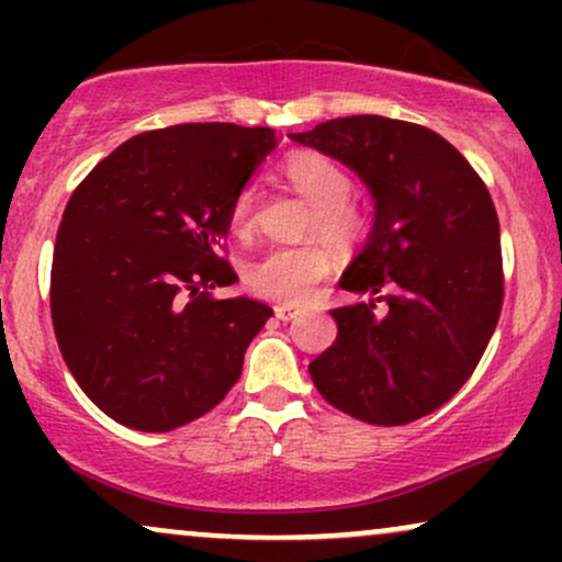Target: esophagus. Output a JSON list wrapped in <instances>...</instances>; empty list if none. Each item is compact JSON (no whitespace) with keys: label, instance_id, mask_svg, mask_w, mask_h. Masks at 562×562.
<instances>
[{"label":"esophagus","instance_id":"34e87169","mask_svg":"<svg viewBox=\"0 0 562 562\" xmlns=\"http://www.w3.org/2000/svg\"><path fill=\"white\" fill-rule=\"evenodd\" d=\"M277 317L299 319L301 317V308L295 306V303H280V306H277Z\"/></svg>","mask_w":562,"mask_h":562}]
</instances>
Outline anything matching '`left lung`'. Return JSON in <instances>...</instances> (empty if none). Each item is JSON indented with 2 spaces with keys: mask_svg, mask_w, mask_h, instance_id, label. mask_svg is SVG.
Segmentation results:
<instances>
[{
  "mask_svg": "<svg viewBox=\"0 0 562 562\" xmlns=\"http://www.w3.org/2000/svg\"><path fill=\"white\" fill-rule=\"evenodd\" d=\"M274 147L267 126L158 128L115 147L70 195L49 282L55 335L111 420L166 434L240 380L245 348L274 312L235 293L218 254Z\"/></svg>",
  "mask_w": 562,
  "mask_h": 562,
  "instance_id": "left-lung-1",
  "label": "left lung"
}]
</instances>
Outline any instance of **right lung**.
<instances>
[{
	"mask_svg": "<svg viewBox=\"0 0 562 562\" xmlns=\"http://www.w3.org/2000/svg\"><path fill=\"white\" fill-rule=\"evenodd\" d=\"M290 137L357 173L375 211L330 312L338 338L308 375L357 420H420L473 375L499 319L492 195L460 150L406 121L348 115Z\"/></svg>",
	"mask_w": 562,
	"mask_h": 562,
	"instance_id": "1",
	"label": "right lung"
}]
</instances>
